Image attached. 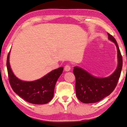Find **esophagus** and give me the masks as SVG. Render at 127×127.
<instances>
[{"instance_id":"obj_1","label":"esophagus","mask_w":127,"mask_h":127,"mask_svg":"<svg viewBox=\"0 0 127 127\" xmlns=\"http://www.w3.org/2000/svg\"><path fill=\"white\" fill-rule=\"evenodd\" d=\"M71 67H70V66L69 65H66L65 66V67H64V70L65 71H67V72H68L70 70Z\"/></svg>"}]
</instances>
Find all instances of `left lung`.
I'll list each match as a JSON object with an SVG mask.
<instances>
[{
  "label": "left lung",
  "mask_w": 127,
  "mask_h": 127,
  "mask_svg": "<svg viewBox=\"0 0 127 127\" xmlns=\"http://www.w3.org/2000/svg\"><path fill=\"white\" fill-rule=\"evenodd\" d=\"M107 34L109 40L115 43L117 47L118 66L112 75L106 78L95 77L80 67H74L76 95L83 103H95L108 96L114 91L120 77L123 67L122 55L116 39L109 33Z\"/></svg>",
  "instance_id": "left-lung-1"
}]
</instances>
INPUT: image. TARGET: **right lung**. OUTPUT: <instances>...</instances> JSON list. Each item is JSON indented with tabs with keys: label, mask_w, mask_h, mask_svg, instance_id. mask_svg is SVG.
Instances as JSON below:
<instances>
[{
	"label": "right lung",
	"mask_w": 127,
	"mask_h": 127,
	"mask_svg": "<svg viewBox=\"0 0 127 127\" xmlns=\"http://www.w3.org/2000/svg\"><path fill=\"white\" fill-rule=\"evenodd\" d=\"M10 52L7 58L8 80L13 91L26 101L36 105L47 103L54 96L57 80L63 72L62 67L55 69L40 79L33 81H24L15 77L9 64Z\"/></svg>",
	"instance_id": "add662e5"
}]
</instances>
